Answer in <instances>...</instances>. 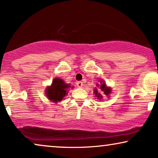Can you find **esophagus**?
Here are the masks:
<instances>
[{
	"mask_svg": "<svg viewBox=\"0 0 158 158\" xmlns=\"http://www.w3.org/2000/svg\"><path fill=\"white\" fill-rule=\"evenodd\" d=\"M77 86L78 88H82V86H83V83H82L81 81H78L77 83Z\"/></svg>",
	"mask_w": 158,
	"mask_h": 158,
	"instance_id": "34e87169",
	"label": "esophagus"
}]
</instances>
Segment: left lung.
I'll list each match as a JSON object with an SVG mask.
<instances>
[{"instance_id":"left-lung-1","label":"left lung","mask_w":158,"mask_h":158,"mask_svg":"<svg viewBox=\"0 0 158 158\" xmlns=\"http://www.w3.org/2000/svg\"><path fill=\"white\" fill-rule=\"evenodd\" d=\"M102 82L103 81H101V83H102ZM101 90H102V91L104 92V94L106 95V96H108V95H109L110 93H111V90H110L109 88L106 87V84L104 83H103L102 85H101ZM94 93H95V94H96V96L98 97V98H102V97L101 96L100 94H98V90H97V89L94 90Z\"/></svg>"}]
</instances>
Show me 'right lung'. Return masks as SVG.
I'll return each mask as SVG.
<instances>
[{"label":"right lung","instance_id":"right-lung-1","mask_svg":"<svg viewBox=\"0 0 158 158\" xmlns=\"http://www.w3.org/2000/svg\"><path fill=\"white\" fill-rule=\"evenodd\" d=\"M68 88H70V85L64 83L62 79L55 78L53 80L51 86L47 88L46 94L49 100L57 103L68 94Z\"/></svg>","mask_w":158,"mask_h":158}]
</instances>
